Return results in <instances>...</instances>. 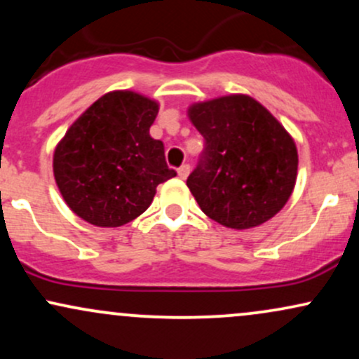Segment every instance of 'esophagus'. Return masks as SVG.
<instances>
[{"label":"esophagus","mask_w":359,"mask_h":359,"mask_svg":"<svg viewBox=\"0 0 359 359\" xmlns=\"http://www.w3.org/2000/svg\"><path fill=\"white\" fill-rule=\"evenodd\" d=\"M189 174H191V165H189V163H184V165L179 168V177L180 179H187Z\"/></svg>","instance_id":"1"}]
</instances>
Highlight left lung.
Here are the masks:
<instances>
[{"instance_id": "8db88e82", "label": "left lung", "mask_w": 359, "mask_h": 359, "mask_svg": "<svg viewBox=\"0 0 359 359\" xmlns=\"http://www.w3.org/2000/svg\"><path fill=\"white\" fill-rule=\"evenodd\" d=\"M187 114L205 140L187 179L205 216L233 229L273 217L297 180V147L285 128L245 94L196 102Z\"/></svg>"}]
</instances>
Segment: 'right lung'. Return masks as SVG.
I'll list each match as a JSON object with an SVG mask.
<instances>
[{
    "mask_svg": "<svg viewBox=\"0 0 359 359\" xmlns=\"http://www.w3.org/2000/svg\"><path fill=\"white\" fill-rule=\"evenodd\" d=\"M158 102L133 90L104 94L81 114L53 151V177L65 204L100 228L133 221L156 185L177 175L160 140L150 137Z\"/></svg>",
    "mask_w": 359,
    "mask_h": 359,
    "instance_id": "obj_1",
    "label": "right lung"
}]
</instances>
